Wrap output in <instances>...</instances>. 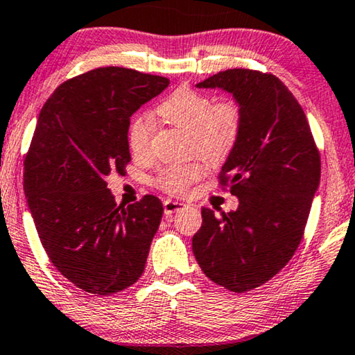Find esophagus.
<instances>
[{"label": "esophagus", "mask_w": 355, "mask_h": 355, "mask_svg": "<svg viewBox=\"0 0 355 355\" xmlns=\"http://www.w3.org/2000/svg\"><path fill=\"white\" fill-rule=\"evenodd\" d=\"M183 207L184 204L180 201H172V199H166V201H164V212H166V216H172L173 212H177Z\"/></svg>", "instance_id": "1"}]
</instances>
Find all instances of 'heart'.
<instances>
[{
    "label": "heart",
    "instance_id": "1",
    "mask_svg": "<svg viewBox=\"0 0 355 355\" xmlns=\"http://www.w3.org/2000/svg\"><path fill=\"white\" fill-rule=\"evenodd\" d=\"M157 116L168 125L188 133V151L198 153L216 164L230 156L241 137L244 112L236 99L214 101L207 93L189 87H180L156 109ZM153 122L148 116H138L128 130V148L137 159L151 156ZM206 172L201 159L184 164H172L157 172L156 187L168 194H184Z\"/></svg>",
    "mask_w": 355,
    "mask_h": 355
}]
</instances>
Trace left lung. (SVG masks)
Listing matches in <instances>:
<instances>
[{
    "mask_svg": "<svg viewBox=\"0 0 355 355\" xmlns=\"http://www.w3.org/2000/svg\"><path fill=\"white\" fill-rule=\"evenodd\" d=\"M198 87L232 93L244 122L218 173L239 206L220 216L202 207L193 252L214 283L246 293L275 277L301 244L320 183V153L301 104L273 73L228 69Z\"/></svg>",
    "mask_w": 355,
    "mask_h": 355,
    "instance_id": "left-lung-1",
    "label": "left lung"
}]
</instances>
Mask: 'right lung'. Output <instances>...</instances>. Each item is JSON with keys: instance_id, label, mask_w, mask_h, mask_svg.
I'll list each match as a JSON object with an SVG mask.
<instances>
[{"instance_id": "right-lung-1", "label": "right lung", "mask_w": 355, "mask_h": 355, "mask_svg": "<svg viewBox=\"0 0 355 355\" xmlns=\"http://www.w3.org/2000/svg\"><path fill=\"white\" fill-rule=\"evenodd\" d=\"M171 80L125 67L69 78L40 112L24 161V189L54 267L83 291L106 296L138 282L162 218L146 194L117 206L106 178L125 175L130 117Z\"/></svg>"}]
</instances>
